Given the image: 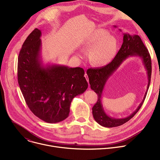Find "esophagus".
Wrapping results in <instances>:
<instances>
[{
  "label": "esophagus",
  "mask_w": 160,
  "mask_h": 160,
  "mask_svg": "<svg viewBox=\"0 0 160 160\" xmlns=\"http://www.w3.org/2000/svg\"><path fill=\"white\" fill-rule=\"evenodd\" d=\"M85 78H86V80H87V82L88 83V75H87V74L85 73Z\"/></svg>",
  "instance_id": "1"
}]
</instances>
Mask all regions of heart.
I'll list each match as a JSON object with an SVG mask.
<instances>
[{"label": "heart", "instance_id": "obj_1", "mask_svg": "<svg viewBox=\"0 0 160 160\" xmlns=\"http://www.w3.org/2000/svg\"><path fill=\"white\" fill-rule=\"evenodd\" d=\"M83 51H89V59L94 65L102 66L109 64L118 51L117 38L103 29H98L86 36L81 43ZM78 56L83 58L82 52Z\"/></svg>", "mask_w": 160, "mask_h": 160}]
</instances>
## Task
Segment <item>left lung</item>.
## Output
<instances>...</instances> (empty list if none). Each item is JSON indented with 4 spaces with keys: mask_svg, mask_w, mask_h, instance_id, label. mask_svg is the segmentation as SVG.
Listing matches in <instances>:
<instances>
[{
    "mask_svg": "<svg viewBox=\"0 0 160 160\" xmlns=\"http://www.w3.org/2000/svg\"><path fill=\"white\" fill-rule=\"evenodd\" d=\"M116 27V26H114ZM121 31V30L120 29ZM123 42L122 47L116 56L107 65L98 68H89L87 71L90 88L98 94L97 102L92 108V115L94 120L101 126L108 128L120 126L134 117L141 108L150 85L151 77V59L148 50L142 42L141 37L138 35H131L123 33ZM130 56H139L142 59L147 71L148 84L147 92L143 101L138 108L128 117L124 119H115L109 117L105 112L101 102L102 93L108 78L112 74L121 64Z\"/></svg>",
    "mask_w": 160,
    "mask_h": 160,
    "instance_id": "left-lung-1",
    "label": "left lung"
}]
</instances>
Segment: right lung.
Wrapping results in <instances>:
<instances>
[{
  "mask_svg": "<svg viewBox=\"0 0 160 160\" xmlns=\"http://www.w3.org/2000/svg\"><path fill=\"white\" fill-rule=\"evenodd\" d=\"M41 35L35 28L22 44L18 56V81L31 111L45 122L56 123L69 116L73 99L85 92L88 83L82 68L42 64Z\"/></svg>",
  "mask_w": 160,
  "mask_h": 160,
  "instance_id": "add662e5",
  "label": "right lung"
}]
</instances>
